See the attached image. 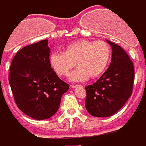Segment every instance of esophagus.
<instances>
[{"label":"esophagus","mask_w":146,"mask_h":146,"mask_svg":"<svg viewBox=\"0 0 146 146\" xmlns=\"http://www.w3.org/2000/svg\"><path fill=\"white\" fill-rule=\"evenodd\" d=\"M72 88H76L78 86H82V85H71Z\"/></svg>","instance_id":"34e87169"}]
</instances>
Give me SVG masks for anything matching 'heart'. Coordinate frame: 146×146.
<instances>
[{
	"label": "heart",
	"mask_w": 146,
	"mask_h": 146,
	"mask_svg": "<svg viewBox=\"0 0 146 146\" xmlns=\"http://www.w3.org/2000/svg\"><path fill=\"white\" fill-rule=\"evenodd\" d=\"M111 57V46L106 42L80 39L65 47L64 53H53L50 63L60 76L68 75L76 64L78 68L70 75V80L82 81L104 73Z\"/></svg>",
	"instance_id": "heart-1"
}]
</instances>
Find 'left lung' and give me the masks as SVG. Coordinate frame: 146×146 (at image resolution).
<instances>
[{"mask_svg":"<svg viewBox=\"0 0 146 146\" xmlns=\"http://www.w3.org/2000/svg\"><path fill=\"white\" fill-rule=\"evenodd\" d=\"M107 42L112 48L108 69L94 84L86 86L85 106L92 116L111 117L116 113L133 93L135 72L133 62L123 49Z\"/></svg>","mask_w":146,"mask_h":146,"instance_id":"1","label":"left lung"}]
</instances>
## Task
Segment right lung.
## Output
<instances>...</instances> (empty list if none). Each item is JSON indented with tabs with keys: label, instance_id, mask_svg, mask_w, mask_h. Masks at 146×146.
Listing matches in <instances>:
<instances>
[{
	"label": "right lung",
	"instance_id": "obj_1",
	"mask_svg": "<svg viewBox=\"0 0 146 146\" xmlns=\"http://www.w3.org/2000/svg\"><path fill=\"white\" fill-rule=\"evenodd\" d=\"M48 40L19 50L13 58L9 83L19 110L35 120H45L57 111L69 85L50 66Z\"/></svg>",
	"mask_w": 146,
	"mask_h": 146
}]
</instances>
